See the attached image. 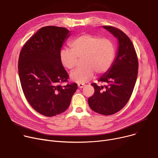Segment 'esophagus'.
<instances>
[{
	"mask_svg": "<svg viewBox=\"0 0 158 158\" xmlns=\"http://www.w3.org/2000/svg\"><path fill=\"white\" fill-rule=\"evenodd\" d=\"M84 86H85V84H81V83L78 84V87L79 88H80V89L83 88Z\"/></svg>",
	"mask_w": 158,
	"mask_h": 158,
	"instance_id": "esophagus-1",
	"label": "esophagus"
}]
</instances>
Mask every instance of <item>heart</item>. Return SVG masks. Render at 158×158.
<instances>
[{
    "instance_id": "obj_1",
    "label": "heart",
    "mask_w": 158,
    "mask_h": 158,
    "mask_svg": "<svg viewBox=\"0 0 158 158\" xmlns=\"http://www.w3.org/2000/svg\"><path fill=\"white\" fill-rule=\"evenodd\" d=\"M71 49H62L60 52V60L68 69L76 66L78 58H81L84 65L70 74L72 81L84 83L91 79L95 72L101 74L107 72L113 62L115 49L109 40L91 35L77 37L70 43Z\"/></svg>"
}]
</instances>
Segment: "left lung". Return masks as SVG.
Returning <instances> with one entry per match:
<instances>
[{"label":"left lung","mask_w":158,"mask_h":158,"mask_svg":"<svg viewBox=\"0 0 158 158\" xmlns=\"http://www.w3.org/2000/svg\"><path fill=\"white\" fill-rule=\"evenodd\" d=\"M103 27L118 39V46L110 69L98 79L105 85L91 84L94 93L88 103L97 113L111 115L121 110L130 99L137 79L138 60L132 42L122 31L112 26Z\"/></svg>","instance_id":"8db88e82"}]
</instances>
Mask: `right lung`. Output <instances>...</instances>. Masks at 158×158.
<instances>
[{"mask_svg": "<svg viewBox=\"0 0 158 158\" xmlns=\"http://www.w3.org/2000/svg\"><path fill=\"white\" fill-rule=\"evenodd\" d=\"M70 35L65 27H42L20 52L18 69L22 91L31 106L44 116H55L67 110L78 88L76 83L61 85L69 75L59 55Z\"/></svg>", "mask_w": 158, "mask_h": 158, "instance_id": "1", "label": "right lung"}]
</instances>
